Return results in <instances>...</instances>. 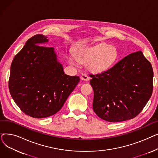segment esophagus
Instances as JSON below:
<instances>
[{
  "instance_id": "esophagus-1",
  "label": "esophagus",
  "mask_w": 158,
  "mask_h": 158,
  "mask_svg": "<svg viewBox=\"0 0 158 158\" xmlns=\"http://www.w3.org/2000/svg\"><path fill=\"white\" fill-rule=\"evenodd\" d=\"M81 79L82 80L85 81H89V77L87 76V75H86V73L82 74L81 76Z\"/></svg>"
}]
</instances>
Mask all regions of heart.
<instances>
[{
    "instance_id": "1",
    "label": "heart",
    "mask_w": 158,
    "mask_h": 158,
    "mask_svg": "<svg viewBox=\"0 0 158 158\" xmlns=\"http://www.w3.org/2000/svg\"><path fill=\"white\" fill-rule=\"evenodd\" d=\"M117 56V50L113 46L106 43H100L79 48L75 52V56L72 54L69 55L68 61L72 65H76L77 61L86 63L88 70L94 73H100L110 67L114 62Z\"/></svg>"
}]
</instances>
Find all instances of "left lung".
<instances>
[{
  "instance_id": "1",
  "label": "left lung",
  "mask_w": 158,
  "mask_h": 158,
  "mask_svg": "<svg viewBox=\"0 0 158 158\" xmlns=\"http://www.w3.org/2000/svg\"><path fill=\"white\" fill-rule=\"evenodd\" d=\"M89 76L94 92L93 110L107 122L136 117L152 94V67L142 51L130 54L111 69Z\"/></svg>"
}]
</instances>
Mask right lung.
Instances as JSON below:
<instances>
[{"label":"right lung","mask_w":158,"mask_h":158,"mask_svg":"<svg viewBox=\"0 0 158 158\" xmlns=\"http://www.w3.org/2000/svg\"><path fill=\"white\" fill-rule=\"evenodd\" d=\"M47 38L36 35L26 41L12 61L9 79L15 102L25 114L36 118L59 111L80 80L64 73L53 47L42 46Z\"/></svg>","instance_id":"obj_1"}]
</instances>
